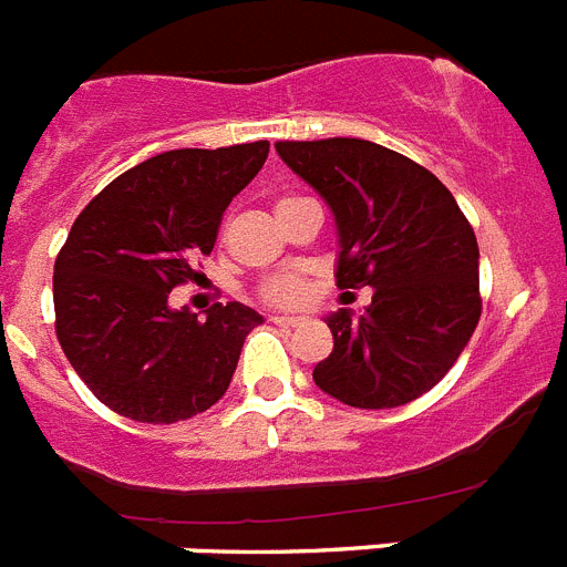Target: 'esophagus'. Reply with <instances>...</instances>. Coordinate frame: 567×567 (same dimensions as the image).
I'll return each mask as SVG.
<instances>
[{
    "label": "esophagus",
    "instance_id": "34e87169",
    "mask_svg": "<svg viewBox=\"0 0 567 567\" xmlns=\"http://www.w3.org/2000/svg\"><path fill=\"white\" fill-rule=\"evenodd\" d=\"M275 323V327H287V329H292V327H300V323H307V318H287V315H272V318H269Z\"/></svg>",
    "mask_w": 567,
    "mask_h": 567
}]
</instances>
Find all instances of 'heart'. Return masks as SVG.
I'll return each mask as SVG.
<instances>
[{
	"mask_svg": "<svg viewBox=\"0 0 567 567\" xmlns=\"http://www.w3.org/2000/svg\"><path fill=\"white\" fill-rule=\"evenodd\" d=\"M284 202H289V198H284ZM260 295H264L269 303H275V307H298V303L307 300L309 284L307 278L298 272H280L260 284Z\"/></svg>",
	"mask_w": 567,
	"mask_h": 567,
	"instance_id": "obj_1",
	"label": "heart"
}]
</instances>
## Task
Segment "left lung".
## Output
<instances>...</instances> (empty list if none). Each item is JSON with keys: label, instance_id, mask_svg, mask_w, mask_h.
I'll list each match as a JSON object with an SVG mask.
<instances>
[{"label": "left lung", "instance_id": "8db88e82", "mask_svg": "<svg viewBox=\"0 0 567 567\" xmlns=\"http://www.w3.org/2000/svg\"><path fill=\"white\" fill-rule=\"evenodd\" d=\"M278 155L327 202L338 227V287H372L360 315L327 318L334 349L315 383L354 409L425 394L477 329L480 249L454 195L417 162L363 138L278 142Z\"/></svg>", "mask_w": 567, "mask_h": 567}]
</instances>
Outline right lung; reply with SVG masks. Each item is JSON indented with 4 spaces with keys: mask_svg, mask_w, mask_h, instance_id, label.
Listing matches in <instances>:
<instances>
[{
    "mask_svg": "<svg viewBox=\"0 0 567 567\" xmlns=\"http://www.w3.org/2000/svg\"><path fill=\"white\" fill-rule=\"evenodd\" d=\"M269 142L169 150L110 182L82 209L53 267L56 338L87 389L122 417L178 423L229 389L260 315L238 300L207 318L169 309L198 278L221 215L252 182Z\"/></svg>",
    "mask_w": 567,
    "mask_h": 567,
    "instance_id": "1",
    "label": "right lung"
}]
</instances>
